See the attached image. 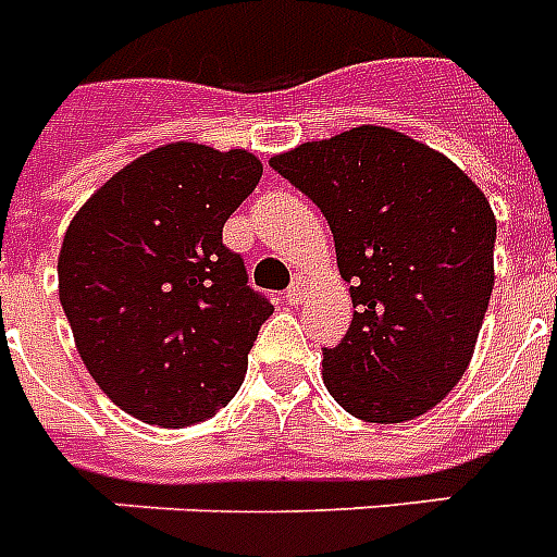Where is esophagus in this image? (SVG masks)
<instances>
[{
  "instance_id": "obj_1",
  "label": "esophagus",
  "mask_w": 557,
  "mask_h": 557,
  "mask_svg": "<svg viewBox=\"0 0 557 557\" xmlns=\"http://www.w3.org/2000/svg\"><path fill=\"white\" fill-rule=\"evenodd\" d=\"M306 294H309V280L294 277V283L288 286V292H286V302L288 306H300V302L306 300Z\"/></svg>"
}]
</instances>
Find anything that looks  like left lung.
I'll return each mask as SVG.
<instances>
[{"instance_id": "obj_1", "label": "left lung", "mask_w": 557, "mask_h": 557, "mask_svg": "<svg viewBox=\"0 0 557 557\" xmlns=\"http://www.w3.org/2000/svg\"><path fill=\"white\" fill-rule=\"evenodd\" d=\"M329 220L355 318L323 383L366 423H406L467 372L495 286V214L463 171L400 131L360 125L271 157Z\"/></svg>"}]
</instances>
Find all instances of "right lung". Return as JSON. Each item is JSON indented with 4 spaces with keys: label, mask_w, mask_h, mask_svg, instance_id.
I'll return each instance as SVG.
<instances>
[{
    "label": "right lung",
    "mask_w": 557,
    "mask_h": 557,
    "mask_svg": "<svg viewBox=\"0 0 557 557\" xmlns=\"http://www.w3.org/2000/svg\"><path fill=\"white\" fill-rule=\"evenodd\" d=\"M260 176L243 148L169 143L116 171L67 225L57 269L76 351L143 423H200L246 377L274 306L246 286L223 225Z\"/></svg>",
    "instance_id": "right-lung-1"
}]
</instances>
